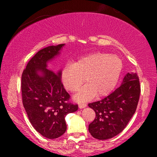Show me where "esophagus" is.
Returning <instances> with one entry per match:
<instances>
[{
	"label": "esophagus",
	"mask_w": 157,
	"mask_h": 157,
	"mask_svg": "<svg viewBox=\"0 0 157 157\" xmlns=\"http://www.w3.org/2000/svg\"><path fill=\"white\" fill-rule=\"evenodd\" d=\"M87 105H86V103H81V104H78V107L80 109H83V108H85L86 106Z\"/></svg>",
	"instance_id": "1"
}]
</instances>
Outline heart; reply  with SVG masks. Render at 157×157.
<instances>
[{"instance_id":"heart-1","label":"heart","mask_w":157,"mask_h":157,"mask_svg":"<svg viewBox=\"0 0 157 157\" xmlns=\"http://www.w3.org/2000/svg\"><path fill=\"white\" fill-rule=\"evenodd\" d=\"M123 62L119 56L108 53L96 52L81 57L62 70L61 80L67 91L74 93L83 83L75 99L86 101L94 98L102 97L114 89L121 75Z\"/></svg>"}]
</instances>
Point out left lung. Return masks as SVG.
I'll list each match as a JSON object with an SVG mask.
<instances>
[{
    "label": "left lung",
    "mask_w": 157,
    "mask_h": 157,
    "mask_svg": "<svg viewBox=\"0 0 157 157\" xmlns=\"http://www.w3.org/2000/svg\"><path fill=\"white\" fill-rule=\"evenodd\" d=\"M140 93L138 76L128 73L114 91L101 100L89 104L96 113L95 119L89 126L91 136L105 140L121 133L136 110Z\"/></svg>",
    "instance_id": "8db88e82"
}]
</instances>
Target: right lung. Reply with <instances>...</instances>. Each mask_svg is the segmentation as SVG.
I'll list each match as a JSON object with an SVG mask.
<instances>
[{
	"instance_id": "obj_1",
	"label": "right lung",
	"mask_w": 157,
	"mask_h": 157,
	"mask_svg": "<svg viewBox=\"0 0 157 157\" xmlns=\"http://www.w3.org/2000/svg\"><path fill=\"white\" fill-rule=\"evenodd\" d=\"M64 44L38 51L21 76L23 104L33 128L46 138H59L66 131L65 117L78 110L61 81V71L47 68V62L59 55ZM41 74L39 75V73Z\"/></svg>"
}]
</instances>
